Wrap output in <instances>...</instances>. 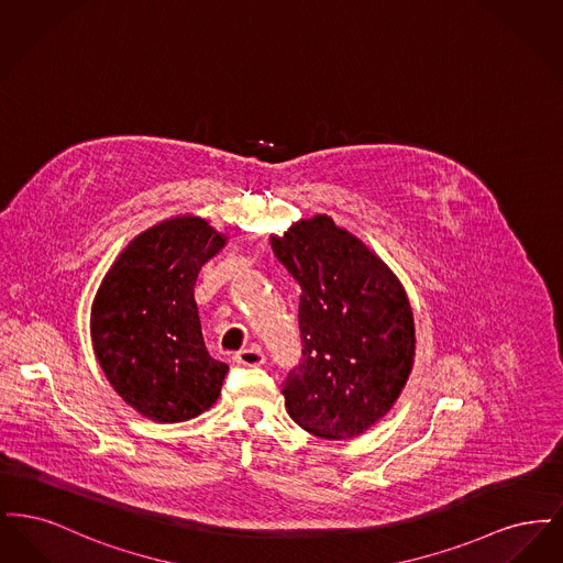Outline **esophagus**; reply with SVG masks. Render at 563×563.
I'll return each instance as SVG.
<instances>
[{
	"instance_id": "34e87169",
	"label": "esophagus",
	"mask_w": 563,
	"mask_h": 563,
	"mask_svg": "<svg viewBox=\"0 0 563 563\" xmlns=\"http://www.w3.org/2000/svg\"><path fill=\"white\" fill-rule=\"evenodd\" d=\"M266 358H264V352L257 349V346H249V349H242L234 354V363H239L242 367H257L262 365Z\"/></svg>"
}]
</instances>
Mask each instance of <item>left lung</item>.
I'll use <instances>...</instances> for the list:
<instances>
[{
	"label": "left lung",
	"instance_id": "left-lung-1",
	"mask_svg": "<svg viewBox=\"0 0 563 563\" xmlns=\"http://www.w3.org/2000/svg\"><path fill=\"white\" fill-rule=\"evenodd\" d=\"M301 287L303 358L287 375L289 416L321 439L372 429L401 397L416 356V327L397 274L329 214L269 236Z\"/></svg>",
	"mask_w": 563,
	"mask_h": 563
}]
</instances>
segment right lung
<instances>
[{"label":"right lung","instance_id":"add662e5","mask_svg":"<svg viewBox=\"0 0 563 563\" xmlns=\"http://www.w3.org/2000/svg\"><path fill=\"white\" fill-rule=\"evenodd\" d=\"M225 242L202 217L162 219L124 246L95 295V356L147 420L188 422L219 399L228 365L205 346L194 285Z\"/></svg>","mask_w":563,"mask_h":563}]
</instances>
